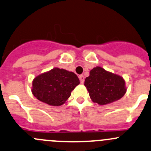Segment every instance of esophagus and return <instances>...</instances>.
I'll return each instance as SVG.
<instances>
[{
	"mask_svg": "<svg viewBox=\"0 0 151 151\" xmlns=\"http://www.w3.org/2000/svg\"><path fill=\"white\" fill-rule=\"evenodd\" d=\"M79 78H80V83H81L82 84H83V83H84V81H85L84 76H83V75H80V76H79Z\"/></svg>",
	"mask_w": 151,
	"mask_h": 151,
	"instance_id": "obj_1",
	"label": "esophagus"
}]
</instances>
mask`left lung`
<instances>
[{
	"label": "left lung",
	"mask_w": 151,
	"mask_h": 151,
	"mask_svg": "<svg viewBox=\"0 0 151 151\" xmlns=\"http://www.w3.org/2000/svg\"><path fill=\"white\" fill-rule=\"evenodd\" d=\"M85 86L93 102L100 105L119 100L127 91L125 81L118 74L96 66L85 80Z\"/></svg>",
	"instance_id": "8db88e82"
}]
</instances>
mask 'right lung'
I'll list each match as a JSON object with an SVG mask.
<instances>
[{
  "instance_id": "obj_1",
  "label": "right lung",
  "mask_w": 151,
  "mask_h": 151,
  "mask_svg": "<svg viewBox=\"0 0 151 151\" xmlns=\"http://www.w3.org/2000/svg\"><path fill=\"white\" fill-rule=\"evenodd\" d=\"M80 80L72 71L54 68L36 76L32 81V94L44 103L60 106L65 103Z\"/></svg>"
}]
</instances>
